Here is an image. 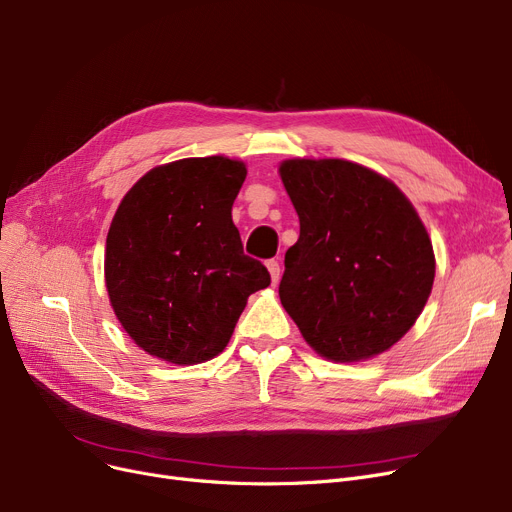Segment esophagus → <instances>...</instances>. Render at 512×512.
Listing matches in <instances>:
<instances>
[{"label":"esophagus","instance_id":"esophagus-1","mask_svg":"<svg viewBox=\"0 0 512 512\" xmlns=\"http://www.w3.org/2000/svg\"><path fill=\"white\" fill-rule=\"evenodd\" d=\"M267 270H270L272 282H274V284H278V282H280V274H282V270H280V261H276V259H270V261H267Z\"/></svg>","mask_w":512,"mask_h":512}]
</instances>
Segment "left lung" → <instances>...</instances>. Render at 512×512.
<instances>
[{
  "mask_svg": "<svg viewBox=\"0 0 512 512\" xmlns=\"http://www.w3.org/2000/svg\"><path fill=\"white\" fill-rule=\"evenodd\" d=\"M299 240L286 251L280 301L321 357L380 355L421 315L436 276L432 240L400 188L346 159H286Z\"/></svg>",
  "mask_w": 512,
  "mask_h": 512,
  "instance_id": "1",
  "label": "left lung"
}]
</instances>
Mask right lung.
Here are the masks:
<instances>
[{"mask_svg": "<svg viewBox=\"0 0 512 512\" xmlns=\"http://www.w3.org/2000/svg\"><path fill=\"white\" fill-rule=\"evenodd\" d=\"M242 161L188 157L149 170L122 199L105 240V286L122 328L176 365L220 355L265 265L242 251L232 203Z\"/></svg>", "mask_w": 512, "mask_h": 512, "instance_id": "1", "label": "right lung"}]
</instances>
